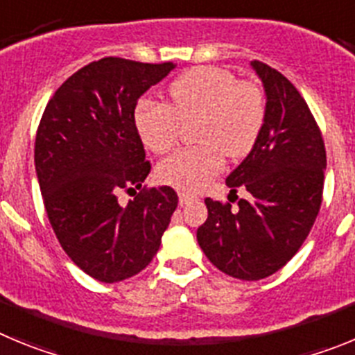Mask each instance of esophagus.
I'll return each instance as SVG.
<instances>
[{
    "mask_svg": "<svg viewBox=\"0 0 355 355\" xmlns=\"http://www.w3.org/2000/svg\"><path fill=\"white\" fill-rule=\"evenodd\" d=\"M178 197H180V205L181 206L188 205L190 200H193V196H190V193H187V192H180V193H178Z\"/></svg>",
    "mask_w": 355,
    "mask_h": 355,
    "instance_id": "obj_1",
    "label": "esophagus"
}]
</instances>
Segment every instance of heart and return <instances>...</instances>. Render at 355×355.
Returning a JSON list of instances; mask_svg holds the SVG:
<instances>
[{"instance_id":"1","label":"heart","mask_w":355,"mask_h":355,"mask_svg":"<svg viewBox=\"0 0 355 355\" xmlns=\"http://www.w3.org/2000/svg\"><path fill=\"white\" fill-rule=\"evenodd\" d=\"M265 94L252 81L236 80L222 67L190 69L168 87V103L142 99L135 110L140 140L156 155L178 140L180 121L197 117V146L175 150L158 165V178L171 187L197 192L229 158L245 156L265 124Z\"/></svg>"}]
</instances>
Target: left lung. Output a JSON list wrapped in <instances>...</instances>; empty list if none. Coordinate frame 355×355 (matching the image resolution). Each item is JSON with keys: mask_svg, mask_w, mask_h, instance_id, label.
<instances>
[{"mask_svg": "<svg viewBox=\"0 0 355 355\" xmlns=\"http://www.w3.org/2000/svg\"><path fill=\"white\" fill-rule=\"evenodd\" d=\"M250 67L265 89V124L225 180L231 193L241 187L249 197L238 208L208 197V218L197 229L206 258L241 281L268 277L297 254L320 211L327 167L324 139L299 90L270 65Z\"/></svg>", "mask_w": 355, "mask_h": 355, "instance_id": "8db88e82", "label": "left lung"}]
</instances>
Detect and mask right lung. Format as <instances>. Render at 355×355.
<instances>
[{"mask_svg": "<svg viewBox=\"0 0 355 355\" xmlns=\"http://www.w3.org/2000/svg\"><path fill=\"white\" fill-rule=\"evenodd\" d=\"M175 65L101 58L49 99L35 139V171L49 224L69 258L101 283L142 272L178 208L171 187L142 188L150 172L135 128L140 96ZM121 189L141 192L128 207Z\"/></svg>", "mask_w": 355, "mask_h": 355, "instance_id": "obj_1", "label": "right lung"}]
</instances>
